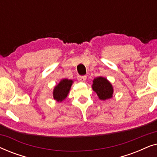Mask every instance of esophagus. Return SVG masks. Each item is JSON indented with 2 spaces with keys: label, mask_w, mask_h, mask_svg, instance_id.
I'll list each match as a JSON object with an SVG mask.
<instances>
[{
  "label": "esophagus",
  "mask_w": 157,
  "mask_h": 157,
  "mask_svg": "<svg viewBox=\"0 0 157 157\" xmlns=\"http://www.w3.org/2000/svg\"><path fill=\"white\" fill-rule=\"evenodd\" d=\"M77 78H78V81H81V82H84L86 80V76H78Z\"/></svg>",
  "instance_id": "obj_1"
}]
</instances>
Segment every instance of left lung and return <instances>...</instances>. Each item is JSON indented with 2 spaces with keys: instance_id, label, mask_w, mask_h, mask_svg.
<instances>
[{
  "instance_id": "8db88e82",
  "label": "left lung",
  "mask_w": 157,
  "mask_h": 157,
  "mask_svg": "<svg viewBox=\"0 0 157 157\" xmlns=\"http://www.w3.org/2000/svg\"><path fill=\"white\" fill-rule=\"evenodd\" d=\"M92 89L97 94L101 100H107L113 96V89L111 83L106 78L99 76L94 78Z\"/></svg>"
}]
</instances>
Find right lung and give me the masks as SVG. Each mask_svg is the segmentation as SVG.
<instances>
[{
  "label": "right lung",
  "instance_id": "1",
  "mask_svg": "<svg viewBox=\"0 0 157 157\" xmlns=\"http://www.w3.org/2000/svg\"><path fill=\"white\" fill-rule=\"evenodd\" d=\"M72 83V80H69L67 78L62 79L59 84L56 86L54 89H53V96L54 99L59 102H61L62 101L65 99L69 93Z\"/></svg>",
  "mask_w": 157,
  "mask_h": 157
}]
</instances>
